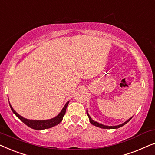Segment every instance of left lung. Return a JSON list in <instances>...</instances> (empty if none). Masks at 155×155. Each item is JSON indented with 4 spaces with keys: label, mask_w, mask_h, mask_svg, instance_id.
<instances>
[{
    "label": "left lung",
    "mask_w": 155,
    "mask_h": 155,
    "mask_svg": "<svg viewBox=\"0 0 155 155\" xmlns=\"http://www.w3.org/2000/svg\"><path fill=\"white\" fill-rule=\"evenodd\" d=\"M87 116H88V117H89V119H90V123L91 124H92V125H94V126H97V127H99V128H107V129H116V128H120V127H121V126H124L125 124H126L127 123H128L129 120H130L131 118H130V119H128V120H127V121H126L125 123H124V124H120V125H118V126H104V125H102V124H99V123H97V122H96V121H94V120H93L92 118H91V117L90 116H89V114H88V113H87Z\"/></svg>",
    "instance_id": "left-lung-1"
}]
</instances>
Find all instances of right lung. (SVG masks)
<instances>
[{"label":"right lung","instance_id":"1","mask_svg":"<svg viewBox=\"0 0 155 155\" xmlns=\"http://www.w3.org/2000/svg\"><path fill=\"white\" fill-rule=\"evenodd\" d=\"M68 103L69 101H68V102L65 104V107H63L62 111H61V113L59 114L56 117L52 118V119L46 120H33L26 119V118H23L22 116L19 115V114L17 113L13 109H12V107H11V105L10 104V107L11 108L12 111L15 114L17 117L19 118V119L22 120V121L25 124H26L27 126L30 127L31 128L35 129V130H43V129L52 128V127H54L55 126H56V125H58V124H60L61 120H63V118L65 115V111H66V108H67L68 104Z\"/></svg>","mask_w":155,"mask_h":155}]
</instances>
